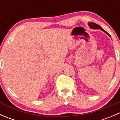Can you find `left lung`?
Listing matches in <instances>:
<instances>
[{
    "instance_id": "left-lung-1",
    "label": "left lung",
    "mask_w": 120,
    "mask_h": 120,
    "mask_svg": "<svg viewBox=\"0 0 120 120\" xmlns=\"http://www.w3.org/2000/svg\"><path fill=\"white\" fill-rule=\"evenodd\" d=\"M88 25H89V27H90V28H92V29H99V30H101V31H103V32H105V33H106L107 35H109L110 37V35L109 34L107 33V32H106V31H105V30H104L102 28H101V26H100V25H99L98 24H96V23L89 22H88Z\"/></svg>"
}]
</instances>
